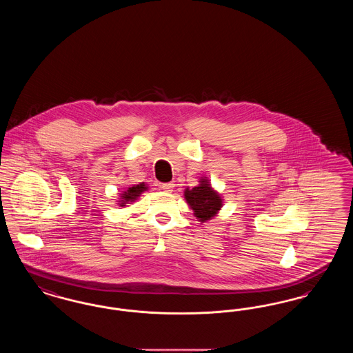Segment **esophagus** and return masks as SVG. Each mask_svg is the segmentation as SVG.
<instances>
[{
  "label": "esophagus",
  "mask_w": 353,
  "mask_h": 353,
  "mask_svg": "<svg viewBox=\"0 0 353 353\" xmlns=\"http://www.w3.org/2000/svg\"><path fill=\"white\" fill-rule=\"evenodd\" d=\"M160 188H161L164 192H172V190H173V188H174V184H172V183H165V184L160 185Z\"/></svg>",
  "instance_id": "esophagus-1"
}]
</instances>
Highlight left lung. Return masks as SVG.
Listing matches in <instances>:
<instances>
[{"label":"left lung","instance_id":"obj_1","mask_svg":"<svg viewBox=\"0 0 353 353\" xmlns=\"http://www.w3.org/2000/svg\"><path fill=\"white\" fill-rule=\"evenodd\" d=\"M184 196L189 206L193 209L194 216L201 222L213 219L222 206V199L206 179H201L199 186L192 189L186 188Z\"/></svg>","mask_w":353,"mask_h":353}]
</instances>
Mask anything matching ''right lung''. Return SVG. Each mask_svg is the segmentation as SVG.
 <instances>
[{"label":"right lung","instance_id":"add662e5","mask_svg":"<svg viewBox=\"0 0 353 353\" xmlns=\"http://www.w3.org/2000/svg\"><path fill=\"white\" fill-rule=\"evenodd\" d=\"M144 190H147V186L144 183H141V184L134 185V186H131V188H128L120 197H121V201H120V206H125V203H128V202H132L144 192Z\"/></svg>","mask_w":353,"mask_h":353}]
</instances>
